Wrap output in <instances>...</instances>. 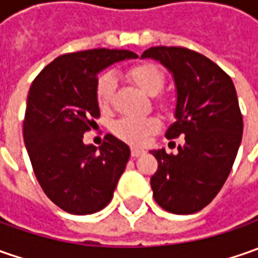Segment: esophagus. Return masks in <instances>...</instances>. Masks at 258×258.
Returning <instances> with one entry per match:
<instances>
[{
    "label": "esophagus",
    "mask_w": 258,
    "mask_h": 258,
    "mask_svg": "<svg viewBox=\"0 0 258 258\" xmlns=\"http://www.w3.org/2000/svg\"><path fill=\"white\" fill-rule=\"evenodd\" d=\"M145 151L144 149H141V148H132V149H131V154H132V156H134V158H138V156H139V155H142L144 154Z\"/></svg>",
    "instance_id": "esophagus-1"
}]
</instances>
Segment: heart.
<instances>
[{
  "label": "heart",
  "instance_id": "heart-1",
  "mask_svg": "<svg viewBox=\"0 0 258 258\" xmlns=\"http://www.w3.org/2000/svg\"><path fill=\"white\" fill-rule=\"evenodd\" d=\"M127 79L139 87L144 93L155 96L161 92L164 86L162 72L151 63H141L132 66L126 72ZM114 77L109 73H104L99 77L96 83V102L100 109H107L114 93ZM161 127V122L154 117H120L112 124V132L116 138L132 145H142L148 141L151 135H154Z\"/></svg>",
  "mask_w": 258,
  "mask_h": 258
}]
</instances>
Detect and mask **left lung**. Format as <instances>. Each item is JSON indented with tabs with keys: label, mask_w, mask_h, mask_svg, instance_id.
<instances>
[{
	"label": "left lung",
	"mask_w": 258,
	"mask_h": 258,
	"mask_svg": "<svg viewBox=\"0 0 258 258\" xmlns=\"http://www.w3.org/2000/svg\"><path fill=\"white\" fill-rule=\"evenodd\" d=\"M173 76L175 122L165 136L183 135L178 154L151 151L158 171L151 178L155 201L172 214H194L215 198L233 168L243 138V116L231 77L205 55L185 47H151Z\"/></svg>",
	"instance_id": "obj_1"
}]
</instances>
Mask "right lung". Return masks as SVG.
Returning a JSON list of instances; mask_svg holds the SVG:
<instances>
[{
	"label": "right lung",
	"instance_id": "1",
	"mask_svg": "<svg viewBox=\"0 0 258 258\" xmlns=\"http://www.w3.org/2000/svg\"><path fill=\"white\" fill-rule=\"evenodd\" d=\"M138 55L94 48L63 54L40 72L27 97L24 144L37 181L66 213L93 214L110 203L131 156L129 146L107 134L102 146L83 144L100 116L97 75Z\"/></svg>",
	"mask_w": 258,
	"mask_h": 258
}]
</instances>
